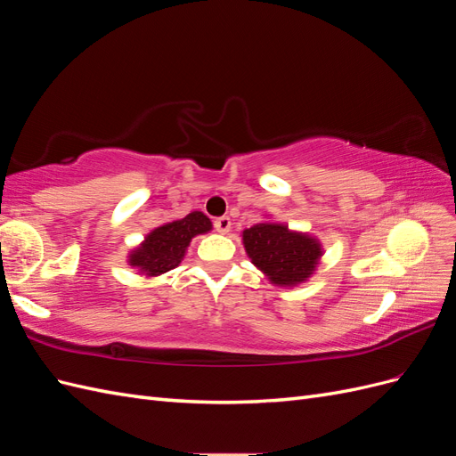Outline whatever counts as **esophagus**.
<instances>
[{"label": "esophagus", "instance_id": "obj_1", "mask_svg": "<svg viewBox=\"0 0 456 456\" xmlns=\"http://www.w3.org/2000/svg\"><path fill=\"white\" fill-rule=\"evenodd\" d=\"M232 228V220L228 216H218L215 220V230L220 233H228Z\"/></svg>", "mask_w": 456, "mask_h": 456}]
</instances>
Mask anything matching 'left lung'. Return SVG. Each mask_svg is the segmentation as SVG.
I'll use <instances>...</instances> for the list:
<instances>
[{
	"label": "left lung",
	"mask_w": 456,
	"mask_h": 456,
	"mask_svg": "<svg viewBox=\"0 0 456 456\" xmlns=\"http://www.w3.org/2000/svg\"><path fill=\"white\" fill-rule=\"evenodd\" d=\"M243 247L253 265L280 287L305 283L323 255L315 238L278 223H258L243 230Z\"/></svg>",
	"instance_id": "8db88e82"
}]
</instances>
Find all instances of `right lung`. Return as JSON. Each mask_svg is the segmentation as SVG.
Here are the masks:
<instances>
[{
	"label": "right lung",
	"mask_w": 456,
	"mask_h": 456,
	"mask_svg": "<svg viewBox=\"0 0 456 456\" xmlns=\"http://www.w3.org/2000/svg\"><path fill=\"white\" fill-rule=\"evenodd\" d=\"M211 228V220L201 211H191L184 218L151 230L144 241L129 253V266L148 278L169 272L183 262L191 238L207 233Z\"/></svg>",
	"instance_id": "1"
}]
</instances>
